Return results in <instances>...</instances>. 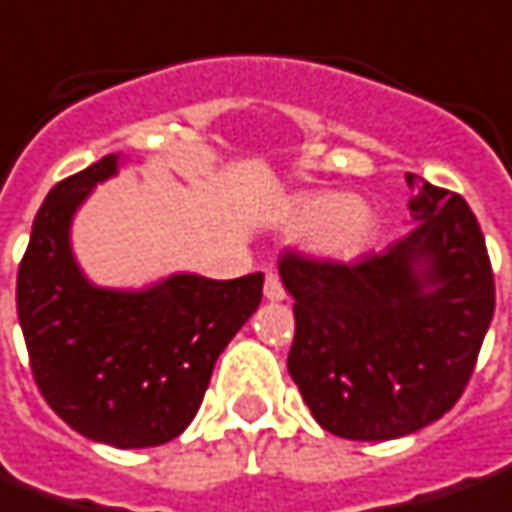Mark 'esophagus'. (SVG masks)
<instances>
[{
  "mask_svg": "<svg viewBox=\"0 0 512 512\" xmlns=\"http://www.w3.org/2000/svg\"><path fill=\"white\" fill-rule=\"evenodd\" d=\"M263 294H266V300H272V303H280V300H286V289H283L280 277H277L274 272L266 274V283H263Z\"/></svg>",
  "mask_w": 512,
  "mask_h": 512,
  "instance_id": "esophagus-1",
  "label": "esophagus"
}]
</instances>
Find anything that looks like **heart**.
<instances>
[{
	"instance_id": "obj_1",
	"label": "heart",
	"mask_w": 512,
	"mask_h": 512,
	"mask_svg": "<svg viewBox=\"0 0 512 512\" xmlns=\"http://www.w3.org/2000/svg\"><path fill=\"white\" fill-rule=\"evenodd\" d=\"M371 209L354 195H309L286 212L283 226L291 235H309V246L328 260L360 255L371 235Z\"/></svg>"
}]
</instances>
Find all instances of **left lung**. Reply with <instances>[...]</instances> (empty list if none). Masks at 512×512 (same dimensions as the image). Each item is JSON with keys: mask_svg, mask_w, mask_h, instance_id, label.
<instances>
[{"mask_svg": "<svg viewBox=\"0 0 512 512\" xmlns=\"http://www.w3.org/2000/svg\"><path fill=\"white\" fill-rule=\"evenodd\" d=\"M408 209L414 229L351 266L277 260L297 323L289 374L343 439H399L448 414L493 320L490 257L465 198L422 181Z\"/></svg>", "mask_w": 512, "mask_h": 512, "instance_id": "1", "label": "left lung"}]
</instances>
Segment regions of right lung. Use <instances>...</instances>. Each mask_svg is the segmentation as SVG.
<instances>
[{
	"label": "right lung",
	"instance_id": "right-lung-1",
	"mask_svg": "<svg viewBox=\"0 0 512 512\" xmlns=\"http://www.w3.org/2000/svg\"><path fill=\"white\" fill-rule=\"evenodd\" d=\"M127 164V155H104L47 192L16 277L42 397L73 431L121 450L186 431L221 351L263 297L260 272L238 280L175 272L141 289L93 283L73 252V221Z\"/></svg>",
	"mask_w": 512,
	"mask_h": 512
}]
</instances>
